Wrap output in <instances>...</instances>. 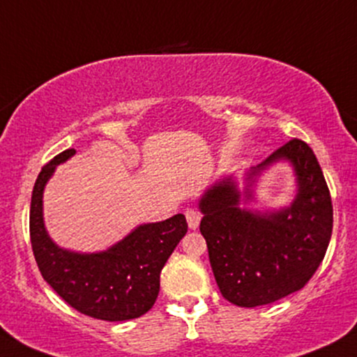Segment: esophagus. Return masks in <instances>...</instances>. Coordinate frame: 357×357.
I'll list each match as a JSON object with an SVG mask.
<instances>
[{"label": "esophagus", "instance_id": "34e87169", "mask_svg": "<svg viewBox=\"0 0 357 357\" xmlns=\"http://www.w3.org/2000/svg\"><path fill=\"white\" fill-rule=\"evenodd\" d=\"M184 215H186L188 225H190L191 230H196V228L199 227V221H202V215H199V211H196L195 208H188V210L184 211Z\"/></svg>", "mask_w": 357, "mask_h": 357}]
</instances>
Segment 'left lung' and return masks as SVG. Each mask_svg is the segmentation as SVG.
I'll return each mask as SVG.
<instances>
[{"instance_id": "8db88e82", "label": "left lung", "mask_w": 357, "mask_h": 357, "mask_svg": "<svg viewBox=\"0 0 357 357\" xmlns=\"http://www.w3.org/2000/svg\"><path fill=\"white\" fill-rule=\"evenodd\" d=\"M280 159H289L297 173L298 192L290 208L268 215L240 210V192L231 178L213 186L199 203L204 215L199 231L206 240L216 284L221 296L235 305L272 304L301 290L329 247L333 202L307 142L290 139L250 178Z\"/></svg>"}]
</instances>
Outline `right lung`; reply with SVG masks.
Segmentation results:
<instances>
[{"mask_svg": "<svg viewBox=\"0 0 357 357\" xmlns=\"http://www.w3.org/2000/svg\"><path fill=\"white\" fill-rule=\"evenodd\" d=\"M75 149L56 154L42 167L33 186L30 206L31 250L42 277L79 312L102 321H129L154 305L161 270L186 235L184 215L161 223L142 225L107 252L80 255L56 247L43 227V188L56 165Z\"/></svg>", "mask_w": 357, "mask_h": 357, "instance_id": "right-lung-1", "label": "right lung"}]
</instances>
